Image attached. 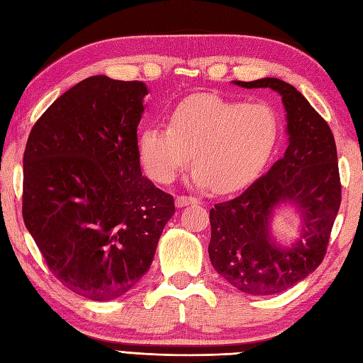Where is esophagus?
<instances>
[{
  "label": "esophagus",
  "instance_id": "obj_1",
  "mask_svg": "<svg viewBox=\"0 0 363 363\" xmlns=\"http://www.w3.org/2000/svg\"><path fill=\"white\" fill-rule=\"evenodd\" d=\"M198 203V199L195 196H176V206L177 207H184V206H189V204H195Z\"/></svg>",
  "mask_w": 363,
  "mask_h": 363
}]
</instances>
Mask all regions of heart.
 <instances>
[{"instance_id":"heart-1","label":"heart","mask_w":363,"mask_h":363,"mask_svg":"<svg viewBox=\"0 0 363 363\" xmlns=\"http://www.w3.org/2000/svg\"><path fill=\"white\" fill-rule=\"evenodd\" d=\"M277 138L279 121L268 106L196 95L173 107L168 128H143L137 151L146 174L159 184L172 182L195 152L198 186L230 194L260 174Z\"/></svg>"}]
</instances>
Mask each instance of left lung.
Segmentation results:
<instances>
[{
    "mask_svg": "<svg viewBox=\"0 0 363 363\" xmlns=\"http://www.w3.org/2000/svg\"><path fill=\"white\" fill-rule=\"evenodd\" d=\"M234 84L281 94L290 137L284 156L264 176L240 196L211 209L209 257L235 289L274 295L303 281L326 256L342 203L335 140L326 120L290 84L276 78ZM287 199L300 207L303 226L298 239L282 244L272 235L269 220Z\"/></svg>",
    "mask_w": 363,
    "mask_h": 363,
    "instance_id": "8db88e82",
    "label": "left lung"
}]
</instances>
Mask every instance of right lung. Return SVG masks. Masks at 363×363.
<instances>
[{
	"instance_id": "right-lung-1",
	"label": "right lung",
	"mask_w": 363,
	"mask_h": 363,
	"mask_svg": "<svg viewBox=\"0 0 363 363\" xmlns=\"http://www.w3.org/2000/svg\"><path fill=\"white\" fill-rule=\"evenodd\" d=\"M143 82L91 76L30 129L23 220L50 272L94 301L121 296L148 272L174 199L142 176Z\"/></svg>"
}]
</instances>
